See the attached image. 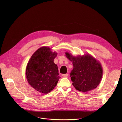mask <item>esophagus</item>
I'll list each match as a JSON object with an SVG mask.
<instances>
[{"label":"esophagus","mask_w":122,"mask_h":122,"mask_svg":"<svg viewBox=\"0 0 122 122\" xmlns=\"http://www.w3.org/2000/svg\"><path fill=\"white\" fill-rule=\"evenodd\" d=\"M68 74H63L62 75V76H64V77H67V76H68Z\"/></svg>","instance_id":"esophagus-1"}]
</instances>
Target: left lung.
I'll return each mask as SVG.
<instances>
[{
	"mask_svg": "<svg viewBox=\"0 0 122 122\" xmlns=\"http://www.w3.org/2000/svg\"><path fill=\"white\" fill-rule=\"evenodd\" d=\"M67 58L73 65L70 76L75 88L85 92L93 90L100 84L103 75L100 63L89 54L74 56L65 53Z\"/></svg>",
	"mask_w": 122,
	"mask_h": 122,
	"instance_id": "1",
	"label": "left lung"
}]
</instances>
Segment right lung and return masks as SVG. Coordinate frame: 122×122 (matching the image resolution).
<instances>
[{
	"instance_id": "right-lung-1",
	"label": "right lung",
	"mask_w": 122,
	"mask_h": 122,
	"mask_svg": "<svg viewBox=\"0 0 122 122\" xmlns=\"http://www.w3.org/2000/svg\"><path fill=\"white\" fill-rule=\"evenodd\" d=\"M57 53L49 47L42 46L32 55L25 69L29 84L35 90L44 94L52 91L60 78L54 59Z\"/></svg>"
}]
</instances>
